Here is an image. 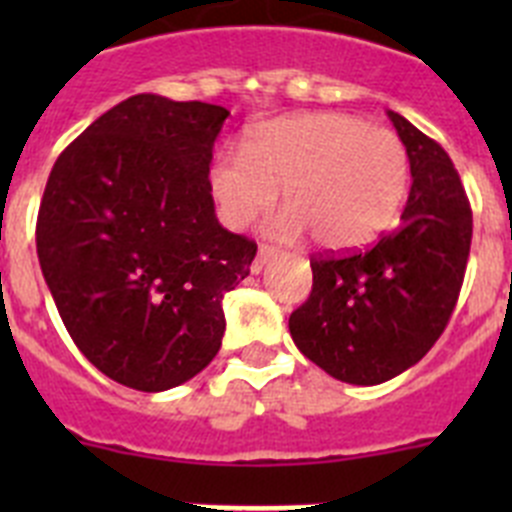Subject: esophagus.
Here are the masks:
<instances>
[{
	"instance_id": "34e87169",
	"label": "esophagus",
	"mask_w": 512,
	"mask_h": 512,
	"mask_svg": "<svg viewBox=\"0 0 512 512\" xmlns=\"http://www.w3.org/2000/svg\"><path fill=\"white\" fill-rule=\"evenodd\" d=\"M274 256H277V248H274V246H266V243H261L259 253H256V261H253V266H251L253 274H259V271L264 269V266L269 264V261L274 259Z\"/></svg>"
}]
</instances>
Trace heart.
<instances>
[{"mask_svg":"<svg viewBox=\"0 0 512 512\" xmlns=\"http://www.w3.org/2000/svg\"><path fill=\"white\" fill-rule=\"evenodd\" d=\"M410 184L400 135L354 115L310 112L259 125L246 153L225 151L210 169V192L223 223L246 228L277 205L274 233L307 230L333 251H354L390 228Z\"/></svg>","mask_w":512,"mask_h":512,"instance_id":"1","label":"heart"}]
</instances>
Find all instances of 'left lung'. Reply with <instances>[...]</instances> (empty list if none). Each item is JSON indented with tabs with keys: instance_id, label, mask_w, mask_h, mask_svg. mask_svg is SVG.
Wrapping results in <instances>:
<instances>
[{
	"instance_id": "obj_1",
	"label": "left lung",
	"mask_w": 512,
	"mask_h": 512,
	"mask_svg": "<svg viewBox=\"0 0 512 512\" xmlns=\"http://www.w3.org/2000/svg\"><path fill=\"white\" fill-rule=\"evenodd\" d=\"M413 174L400 225L369 251L312 256V292L289 315L302 354L348 384H382L418 364L459 300L472 207L449 153L387 112Z\"/></svg>"
}]
</instances>
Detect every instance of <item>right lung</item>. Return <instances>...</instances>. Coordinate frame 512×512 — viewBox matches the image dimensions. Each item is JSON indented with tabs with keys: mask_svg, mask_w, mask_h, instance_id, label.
Segmentation results:
<instances>
[{
	"mask_svg": "<svg viewBox=\"0 0 512 512\" xmlns=\"http://www.w3.org/2000/svg\"><path fill=\"white\" fill-rule=\"evenodd\" d=\"M220 104L135 94L53 164L38 212L40 269L79 351L115 382L164 392L220 351L225 292L256 243L217 223Z\"/></svg>",
	"mask_w": 512,
	"mask_h": 512,
	"instance_id": "right-lung-1",
	"label": "right lung"
}]
</instances>
